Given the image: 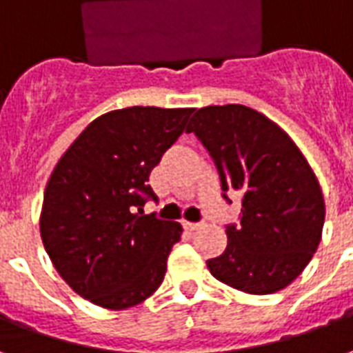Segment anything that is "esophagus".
<instances>
[{"instance_id": "1", "label": "esophagus", "mask_w": 353, "mask_h": 353, "mask_svg": "<svg viewBox=\"0 0 353 353\" xmlns=\"http://www.w3.org/2000/svg\"><path fill=\"white\" fill-rule=\"evenodd\" d=\"M183 227L185 230H189V232H192V230L200 229V223H191V221H183Z\"/></svg>"}]
</instances>
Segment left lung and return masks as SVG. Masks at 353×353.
<instances>
[{"label": "left lung", "mask_w": 353, "mask_h": 353, "mask_svg": "<svg viewBox=\"0 0 353 353\" xmlns=\"http://www.w3.org/2000/svg\"><path fill=\"white\" fill-rule=\"evenodd\" d=\"M187 132L212 154L223 196L242 194L240 223L227 227V250L206 261L212 276L250 295L288 288L318 250L325 221L308 161L278 124L240 103L196 109Z\"/></svg>", "instance_id": "1"}]
</instances>
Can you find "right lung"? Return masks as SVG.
<instances>
[{"label":"right lung","instance_id":"1","mask_svg":"<svg viewBox=\"0 0 353 353\" xmlns=\"http://www.w3.org/2000/svg\"><path fill=\"white\" fill-rule=\"evenodd\" d=\"M192 108L115 109L94 119L52 170L39 230L57 272L96 306L124 310L161 288L181 225L139 215L151 170Z\"/></svg>","mask_w":353,"mask_h":353}]
</instances>
